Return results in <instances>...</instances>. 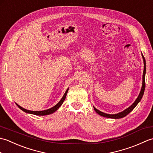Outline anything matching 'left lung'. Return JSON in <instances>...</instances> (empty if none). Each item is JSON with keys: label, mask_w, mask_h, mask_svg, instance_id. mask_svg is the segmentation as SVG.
<instances>
[{"label": "left lung", "mask_w": 153, "mask_h": 153, "mask_svg": "<svg viewBox=\"0 0 153 153\" xmlns=\"http://www.w3.org/2000/svg\"><path fill=\"white\" fill-rule=\"evenodd\" d=\"M142 57L143 58V62H144V70H143V83H142V87L141 89L140 93H139V96L137 97V99L135 100V102L132 104V105L128 107V108H126V110H123V111L119 112L118 114H106L104 113L100 110H97L96 108L93 106L94 110H95V112L99 114L100 116H103V117H106V118H114V119H118V118H122L123 117H125L128 114L129 112H131L134 109L135 107L137 105V104L140 102V100H141L143 95L144 94V91L145 88V73H146V62H145V59L143 56V55L142 54Z\"/></svg>", "instance_id": "obj_1"}]
</instances>
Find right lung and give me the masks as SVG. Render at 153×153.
<instances>
[{
	"label": "right lung",
	"instance_id": "1",
	"mask_svg": "<svg viewBox=\"0 0 153 153\" xmlns=\"http://www.w3.org/2000/svg\"><path fill=\"white\" fill-rule=\"evenodd\" d=\"M68 89L69 88H68L66 91L65 92L64 95H63L62 98L61 99V100H60L59 102H58L56 105L52 107V108H49V109H47V110H42V111H31V110H26L24 108H22V106H20L19 105H18V104H16V105H17L19 108H20L23 111L26 112V113H29V114H34V115H37V116H45V115H48V114H51L54 112L55 111H56V110L60 108V106L62 105V103L64 102L65 99H66V95H67V93L68 91Z\"/></svg>",
	"mask_w": 153,
	"mask_h": 153
}]
</instances>
